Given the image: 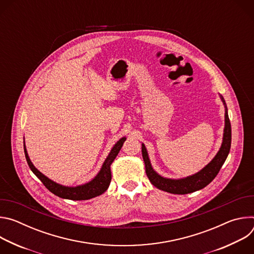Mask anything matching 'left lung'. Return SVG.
I'll return each mask as SVG.
<instances>
[{"mask_svg":"<svg viewBox=\"0 0 254 254\" xmlns=\"http://www.w3.org/2000/svg\"><path fill=\"white\" fill-rule=\"evenodd\" d=\"M219 96L225 107V116H224L225 125H224L221 147L218 153H217L216 156L212 159V161L196 174L187 176L185 178H180V179H170V178H165L159 175L152 167L146 146H144L143 143H141V154H142L144 167H146V173L150 180V182L155 187H157L162 191H166L172 194H179V195L189 194L206 187L208 184L212 182L213 179L217 176V174L219 173L221 167L223 166L229 154L230 147H231V125L228 118V110H227L226 102L223 96L222 95H219Z\"/></svg>","mask_w":254,"mask_h":254,"instance_id":"8db88e82","label":"left lung"}]
</instances>
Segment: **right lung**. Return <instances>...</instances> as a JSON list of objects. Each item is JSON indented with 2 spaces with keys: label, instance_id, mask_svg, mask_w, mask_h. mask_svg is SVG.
<instances>
[{
  "label": "right lung",
  "instance_id": "1",
  "mask_svg": "<svg viewBox=\"0 0 254 254\" xmlns=\"http://www.w3.org/2000/svg\"><path fill=\"white\" fill-rule=\"evenodd\" d=\"M127 139L126 136L120 138L116 143L115 146L112 148L110 154L106 157L105 161L103 162L101 169L97 173V175L91 180L89 182L78 185L75 187H69V186H63L60 185L48 177H46L44 174H42L38 169H36L33 163L31 162L27 149L25 146V141H24V152H25V157L27 160V163L31 169V171L37 176L41 182L44 184V186L54 195L63 198V199H68V200H88L91 198H94L96 196H99L103 194L108 186L111 184L112 181V171H111V165L119 155L123 144L125 140Z\"/></svg>",
  "mask_w": 254,
  "mask_h": 254
}]
</instances>
